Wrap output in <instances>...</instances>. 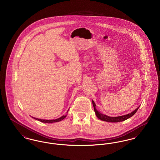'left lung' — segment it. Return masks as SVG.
Here are the masks:
<instances>
[{
    "instance_id": "1",
    "label": "left lung",
    "mask_w": 160,
    "mask_h": 160,
    "mask_svg": "<svg viewBox=\"0 0 160 160\" xmlns=\"http://www.w3.org/2000/svg\"><path fill=\"white\" fill-rule=\"evenodd\" d=\"M92 104H93V106L94 107V111L95 112V114H96V116H97V118L99 119L102 120V121L110 122H122L123 121H125V120H127V119L131 118V116H132L134 114H135L137 112V111L138 110V108H139V107H137L135 110H134L132 112H131V113H129V114L123 115V116H118V117H110V116H108L105 115V114H102L98 110H97L96 107H95L96 105H95L93 101H92Z\"/></svg>"
}]
</instances>
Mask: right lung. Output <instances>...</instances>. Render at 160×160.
I'll list each match as a JSON object with an SVG mask.
<instances>
[{"instance_id": "right-lung-1", "label": "right lung", "mask_w": 160, "mask_h": 160, "mask_svg": "<svg viewBox=\"0 0 160 160\" xmlns=\"http://www.w3.org/2000/svg\"><path fill=\"white\" fill-rule=\"evenodd\" d=\"M66 116H67V115H65V116L63 115V116H62V117L59 118H58V119H53V120H44V119H40L35 118H33L41 122H44V123H53V122L61 121L62 120H63L64 118H65V117H66Z\"/></svg>"}]
</instances>
